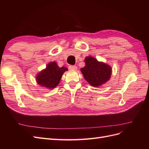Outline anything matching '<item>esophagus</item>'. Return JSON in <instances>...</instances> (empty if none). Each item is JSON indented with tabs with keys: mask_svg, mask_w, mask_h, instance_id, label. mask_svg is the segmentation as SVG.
Segmentation results:
<instances>
[{
	"mask_svg": "<svg viewBox=\"0 0 149 149\" xmlns=\"http://www.w3.org/2000/svg\"><path fill=\"white\" fill-rule=\"evenodd\" d=\"M70 70H77V66H76L74 65H70L68 66Z\"/></svg>",
	"mask_w": 149,
	"mask_h": 149,
	"instance_id": "esophagus-1",
	"label": "esophagus"
}]
</instances>
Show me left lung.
Here are the masks:
<instances>
[{"mask_svg":"<svg viewBox=\"0 0 149 149\" xmlns=\"http://www.w3.org/2000/svg\"><path fill=\"white\" fill-rule=\"evenodd\" d=\"M85 63L81 71L84 79L93 86H100L110 79L111 68L108 65L99 62L91 56L86 57Z\"/></svg>","mask_w":149,"mask_h":149,"instance_id":"obj_1","label":"left lung"}]
</instances>
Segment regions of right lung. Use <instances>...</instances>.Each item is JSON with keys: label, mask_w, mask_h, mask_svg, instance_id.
<instances>
[{"label": "right lung", "mask_w": 149, "mask_h": 149, "mask_svg": "<svg viewBox=\"0 0 149 149\" xmlns=\"http://www.w3.org/2000/svg\"><path fill=\"white\" fill-rule=\"evenodd\" d=\"M67 70L66 67L60 68L55 62L49 63L45 70L37 74V82L48 89L55 88L59 84L62 74Z\"/></svg>", "instance_id": "1"}]
</instances>
